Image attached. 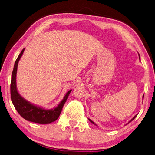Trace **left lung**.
Listing matches in <instances>:
<instances>
[{"label":"left lung","instance_id":"1","mask_svg":"<svg viewBox=\"0 0 155 155\" xmlns=\"http://www.w3.org/2000/svg\"><path fill=\"white\" fill-rule=\"evenodd\" d=\"M143 98H144V95H143ZM137 115H135V116H134V117H133V118H132L131 119H130V121H129L128 123H127V124H126L125 125H127V124H129V123H130V122H131V121H133V120L134 119H135V118L136 117H137ZM88 119H89V121H90V122H91V123H93V124H94L95 125H96V126H97V125H96V124H95V123H94V121H91V120L90 119H89V118H88Z\"/></svg>","mask_w":155,"mask_h":155}]
</instances>
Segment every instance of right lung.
Instances as JSON below:
<instances>
[{"label": "right lung", "instance_id": "obj_1", "mask_svg": "<svg viewBox=\"0 0 155 155\" xmlns=\"http://www.w3.org/2000/svg\"><path fill=\"white\" fill-rule=\"evenodd\" d=\"M25 50V48H24L22 50L17 58L12 73L11 84H10V95H11L12 102L20 115L27 121L40 123V124L51 123L59 117L63 106L71 91V89L66 93L62 100L60 102L57 107L50 109L34 105L22 97V95L18 93L16 87V73L18 61L22 57Z\"/></svg>", "mask_w": 155, "mask_h": 155}]
</instances>
